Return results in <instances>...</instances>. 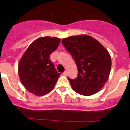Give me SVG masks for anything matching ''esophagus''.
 <instances>
[{"label":"esophagus","mask_w":130,"mask_h":130,"mask_svg":"<svg viewBox=\"0 0 130 130\" xmlns=\"http://www.w3.org/2000/svg\"><path fill=\"white\" fill-rule=\"evenodd\" d=\"M63 75H65V76H66V75H68V72L67 71H65V72L63 73Z\"/></svg>","instance_id":"esophagus-1"}]
</instances>
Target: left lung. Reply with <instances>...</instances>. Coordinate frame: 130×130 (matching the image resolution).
Segmentation results:
<instances>
[{"label": "left lung", "mask_w": 130, "mask_h": 130, "mask_svg": "<svg viewBox=\"0 0 130 130\" xmlns=\"http://www.w3.org/2000/svg\"><path fill=\"white\" fill-rule=\"evenodd\" d=\"M62 43L77 67V77L68 78L73 90L83 96L100 91L111 72V59L107 50L88 35L73 36L64 38Z\"/></svg>", "instance_id": "1"}]
</instances>
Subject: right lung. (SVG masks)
Masks as SVG:
<instances>
[{
    "label": "right lung",
    "mask_w": 130,
    "mask_h": 130,
    "mask_svg": "<svg viewBox=\"0 0 130 130\" xmlns=\"http://www.w3.org/2000/svg\"><path fill=\"white\" fill-rule=\"evenodd\" d=\"M60 39L42 37L29 45L18 66L23 85L36 96H43L53 90L60 73L56 70L50 55L57 49Z\"/></svg>",
    "instance_id": "right-lung-1"
}]
</instances>
